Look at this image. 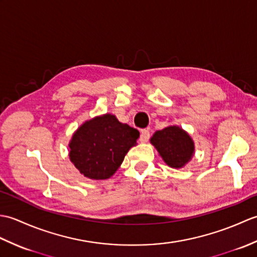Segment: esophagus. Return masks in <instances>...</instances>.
Masks as SVG:
<instances>
[{"mask_svg": "<svg viewBox=\"0 0 257 257\" xmlns=\"http://www.w3.org/2000/svg\"><path fill=\"white\" fill-rule=\"evenodd\" d=\"M149 138H150L149 130H147V129H143V130H141L140 138H139V140L141 141V143H147V141L149 140Z\"/></svg>", "mask_w": 257, "mask_h": 257, "instance_id": "34e87169", "label": "esophagus"}]
</instances>
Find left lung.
<instances>
[{
	"label": "left lung",
	"instance_id": "8db88e82",
	"mask_svg": "<svg viewBox=\"0 0 257 257\" xmlns=\"http://www.w3.org/2000/svg\"><path fill=\"white\" fill-rule=\"evenodd\" d=\"M150 144L170 168L181 169L194 156L193 139L185 130L176 124L158 130L150 138Z\"/></svg>",
	"mask_w": 257,
	"mask_h": 257
}]
</instances>
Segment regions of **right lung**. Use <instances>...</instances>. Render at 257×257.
<instances>
[{"mask_svg":"<svg viewBox=\"0 0 257 257\" xmlns=\"http://www.w3.org/2000/svg\"><path fill=\"white\" fill-rule=\"evenodd\" d=\"M139 132L103 113L87 120L68 144L69 160L84 177L106 180L121 166L127 152L137 145Z\"/></svg>","mask_w":257,"mask_h":257,"instance_id":"right-lung-1","label":"right lung"}]
</instances>
